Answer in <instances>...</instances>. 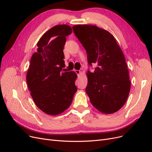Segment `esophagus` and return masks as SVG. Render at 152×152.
Returning a JSON list of instances; mask_svg holds the SVG:
<instances>
[{
	"label": "esophagus",
	"instance_id": "esophagus-1",
	"mask_svg": "<svg viewBox=\"0 0 152 152\" xmlns=\"http://www.w3.org/2000/svg\"><path fill=\"white\" fill-rule=\"evenodd\" d=\"M75 72L77 73V75H79L80 73V70H75Z\"/></svg>",
	"mask_w": 152,
	"mask_h": 152
}]
</instances>
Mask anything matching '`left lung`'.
Listing matches in <instances>:
<instances>
[{"label":"left lung","mask_w":152,"mask_h":152,"mask_svg":"<svg viewBox=\"0 0 152 152\" xmlns=\"http://www.w3.org/2000/svg\"><path fill=\"white\" fill-rule=\"evenodd\" d=\"M73 30L86 50L89 65L86 91L90 102L99 112L110 114L125 104L131 89L125 56L117 40L109 31L95 25H77Z\"/></svg>","instance_id":"obj_1"}]
</instances>
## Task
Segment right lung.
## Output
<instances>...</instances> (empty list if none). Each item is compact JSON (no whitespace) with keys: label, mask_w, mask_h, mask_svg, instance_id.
Instances as JSON below:
<instances>
[{"label":"right lung","mask_w":152,"mask_h":152,"mask_svg":"<svg viewBox=\"0 0 152 152\" xmlns=\"http://www.w3.org/2000/svg\"><path fill=\"white\" fill-rule=\"evenodd\" d=\"M72 33L67 25H56L45 32L38 41L37 50L32 55L26 73L35 104L50 115H57L68 108L77 90L76 73L62 72L65 66V37Z\"/></svg>","instance_id":"right-lung-1"}]
</instances>
